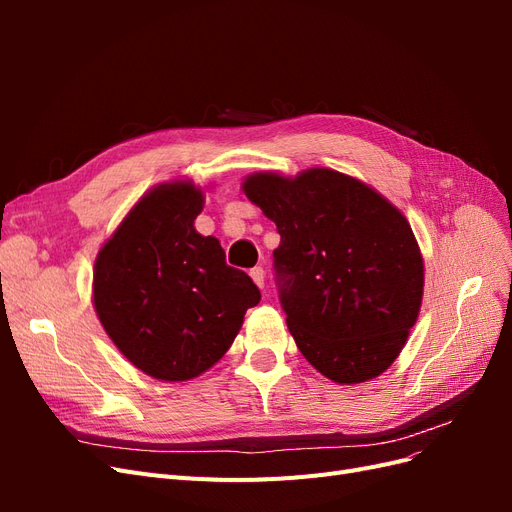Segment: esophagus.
Listing matches in <instances>:
<instances>
[{
  "instance_id": "esophagus-1",
  "label": "esophagus",
  "mask_w": 512,
  "mask_h": 512,
  "mask_svg": "<svg viewBox=\"0 0 512 512\" xmlns=\"http://www.w3.org/2000/svg\"><path fill=\"white\" fill-rule=\"evenodd\" d=\"M250 275H252V280L256 282L258 288H265V269H262V267H254V269L250 271Z\"/></svg>"
}]
</instances>
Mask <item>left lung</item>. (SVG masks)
I'll return each mask as SVG.
<instances>
[{
  "label": "left lung",
  "instance_id": "obj_1",
  "mask_svg": "<svg viewBox=\"0 0 512 512\" xmlns=\"http://www.w3.org/2000/svg\"><path fill=\"white\" fill-rule=\"evenodd\" d=\"M243 192L282 237L275 286L305 359L339 384L389 369L414 327L425 280L404 215L331 168L294 179L258 173Z\"/></svg>",
  "mask_w": 512,
  "mask_h": 512
}]
</instances>
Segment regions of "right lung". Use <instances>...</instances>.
Here are the masks:
<instances>
[{
	"instance_id": "1",
	"label": "right lung",
	"mask_w": 512,
	"mask_h": 512,
	"mask_svg": "<svg viewBox=\"0 0 512 512\" xmlns=\"http://www.w3.org/2000/svg\"><path fill=\"white\" fill-rule=\"evenodd\" d=\"M203 192L190 181L145 194L96 258L94 305L113 344L145 374L179 382L218 363L260 290L198 235Z\"/></svg>"
}]
</instances>
